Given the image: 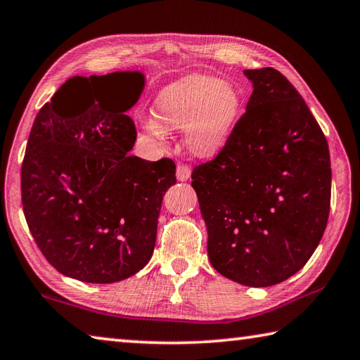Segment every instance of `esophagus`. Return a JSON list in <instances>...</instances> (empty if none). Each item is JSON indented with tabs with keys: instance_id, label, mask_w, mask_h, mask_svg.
<instances>
[{
	"instance_id": "obj_1",
	"label": "esophagus",
	"mask_w": 360,
	"mask_h": 360,
	"mask_svg": "<svg viewBox=\"0 0 360 360\" xmlns=\"http://www.w3.org/2000/svg\"><path fill=\"white\" fill-rule=\"evenodd\" d=\"M176 178H178V181H181V182L187 181L188 178H191V167L184 165V163L178 165V168H176Z\"/></svg>"
}]
</instances>
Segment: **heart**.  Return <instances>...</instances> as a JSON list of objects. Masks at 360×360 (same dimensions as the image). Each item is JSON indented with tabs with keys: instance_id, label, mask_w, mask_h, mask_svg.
<instances>
[{
	"instance_id": "b5f03b06",
	"label": "heart",
	"mask_w": 360,
	"mask_h": 360,
	"mask_svg": "<svg viewBox=\"0 0 360 360\" xmlns=\"http://www.w3.org/2000/svg\"><path fill=\"white\" fill-rule=\"evenodd\" d=\"M241 111V95L233 85L212 76H188L167 85L154 103L148 130H186L188 152L200 158L217 155L227 144Z\"/></svg>"
}]
</instances>
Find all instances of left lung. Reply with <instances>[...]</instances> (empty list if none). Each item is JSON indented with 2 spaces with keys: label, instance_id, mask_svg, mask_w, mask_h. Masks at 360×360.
<instances>
[{
  "label": "left lung",
  "instance_id": "1",
  "mask_svg": "<svg viewBox=\"0 0 360 360\" xmlns=\"http://www.w3.org/2000/svg\"><path fill=\"white\" fill-rule=\"evenodd\" d=\"M246 112L216 158L193 168L208 257L249 288L283 283L324 235L332 169L327 139L294 85L275 68L245 70Z\"/></svg>",
  "mask_w": 360,
  "mask_h": 360
}]
</instances>
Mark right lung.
<instances>
[{
    "instance_id": "obj_1",
    "label": "right lung",
    "mask_w": 360,
    "mask_h": 360,
    "mask_svg": "<svg viewBox=\"0 0 360 360\" xmlns=\"http://www.w3.org/2000/svg\"><path fill=\"white\" fill-rule=\"evenodd\" d=\"M75 80L92 84L96 95L72 115L64 101L79 89ZM143 89L139 71L72 77L41 108L30 131L20 182L28 229L49 264L77 281H122L154 252L176 165L129 154L136 129L125 112Z\"/></svg>"
}]
</instances>
